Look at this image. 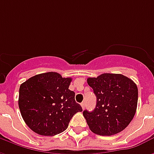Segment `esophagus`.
I'll use <instances>...</instances> for the list:
<instances>
[{
  "label": "esophagus",
  "mask_w": 154,
  "mask_h": 154,
  "mask_svg": "<svg viewBox=\"0 0 154 154\" xmlns=\"http://www.w3.org/2000/svg\"><path fill=\"white\" fill-rule=\"evenodd\" d=\"M81 106L82 107V109H84L85 108V102H82L81 103Z\"/></svg>",
  "instance_id": "1"
}]
</instances>
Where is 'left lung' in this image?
Masks as SVG:
<instances>
[{
  "instance_id": "1",
  "label": "left lung",
  "mask_w": 154,
  "mask_h": 154,
  "mask_svg": "<svg viewBox=\"0 0 154 154\" xmlns=\"http://www.w3.org/2000/svg\"><path fill=\"white\" fill-rule=\"evenodd\" d=\"M97 97V106L83 116L90 129L99 135H113L125 129L135 115L138 87L122 74L103 73L87 78Z\"/></svg>"
}]
</instances>
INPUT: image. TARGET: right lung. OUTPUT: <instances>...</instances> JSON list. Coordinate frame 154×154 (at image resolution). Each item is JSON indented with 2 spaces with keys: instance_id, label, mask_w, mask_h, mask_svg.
<instances>
[{
  "instance_id": "right-lung-1",
  "label": "right lung",
  "mask_w": 154,
  "mask_h": 154,
  "mask_svg": "<svg viewBox=\"0 0 154 154\" xmlns=\"http://www.w3.org/2000/svg\"><path fill=\"white\" fill-rule=\"evenodd\" d=\"M71 77L54 72L35 75L20 85L19 108L25 124L38 134L54 136L66 130L72 116L82 111L68 89Z\"/></svg>"
}]
</instances>
